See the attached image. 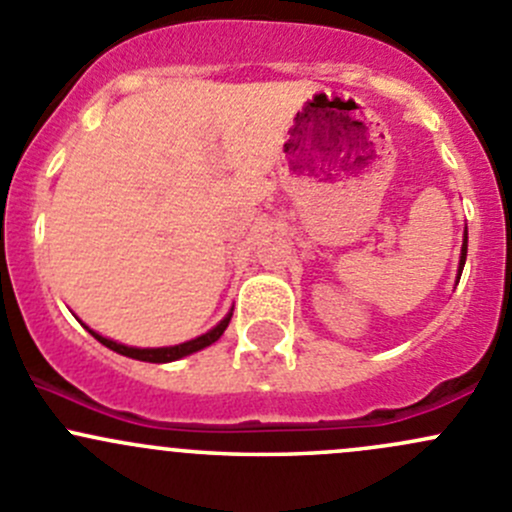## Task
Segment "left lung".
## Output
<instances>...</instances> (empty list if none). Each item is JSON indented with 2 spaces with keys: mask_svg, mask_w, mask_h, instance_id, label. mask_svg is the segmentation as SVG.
Instances as JSON below:
<instances>
[{
  "mask_svg": "<svg viewBox=\"0 0 512 512\" xmlns=\"http://www.w3.org/2000/svg\"><path fill=\"white\" fill-rule=\"evenodd\" d=\"M466 252H468V235L466 240H463V250H461V272H463V265H466Z\"/></svg>",
  "mask_w": 512,
  "mask_h": 512,
  "instance_id": "8db88e82",
  "label": "left lung"
}]
</instances>
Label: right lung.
Segmentation results:
<instances>
[{"label": "right lung", "instance_id": "obj_1", "mask_svg": "<svg viewBox=\"0 0 512 512\" xmlns=\"http://www.w3.org/2000/svg\"><path fill=\"white\" fill-rule=\"evenodd\" d=\"M230 317H232V314H227V317L218 324V327L210 329V332L203 334V337L190 339V342L178 344V347H163V349L123 347V344L111 342V339L101 337V334L91 332V329H89V332L94 334V337L103 344V347L113 349V352H118V354H123V356H131V359H138V361H151V364H165V361H175V359H180V356H188V354H193V352H200V349H205V347H210V344H213V342H218V339L223 337L227 324H230Z\"/></svg>", "mask_w": 512, "mask_h": 512}]
</instances>
